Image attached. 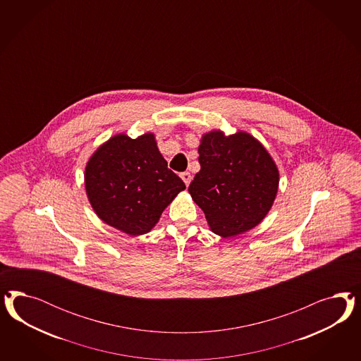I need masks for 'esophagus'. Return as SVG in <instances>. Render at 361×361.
<instances>
[{"mask_svg":"<svg viewBox=\"0 0 361 361\" xmlns=\"http://www.w3.org/2000/svg\"><path fill=\"white\" fill-rule=\"evenodd\" d=\"M180 177L183 178V181L185 183L186 186L190 184V181H192V176H190V173H189V172H184V173H181V175H180Z\"/></svg>","mask_w":361,"mask_h":361,"instance_id":"esophagus-1","label":"esophagus"}]
</instances>
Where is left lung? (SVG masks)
<instances>
[{
  "label": "left lung",
  "instance_id": "1",
  "mask_svg": "<svg viewBox=\"0 0 361 361\" xmlns=\"http://www.w3.org/2000/svg\"><path fill=\"white\" fill-rule=\"evenodd\" d=\"M198 153L201 169L188 190L210 230L229 238L261 224L279 186L278 166L262 142L249 132L213 130L201 136Z\"/></svg>",
  "mask_w": 361,
  "mask_h": 361
}]
</instances>
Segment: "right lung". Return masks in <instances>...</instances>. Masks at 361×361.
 I'll use <instances>...</instances> for the list:
<instances>
[{"label": "right lung", "instance_id": "add662e5", "mask_svg": "<svg viewBox=\"0 0 361 361\" xmlns=\"http://www.w3.org/2000/svg\"><path fill=\"white\" fill-rule=\"evenodd\" d=\"M85 188L99 219L136 237L156 226L185 184L147 132L136 139L116 133L99 145L85 168Z\"/></svg>", "mask_w": 361, "mask_h": 361}]
</instances>
